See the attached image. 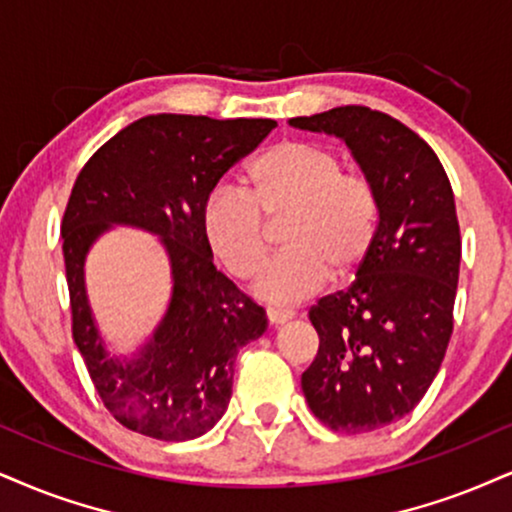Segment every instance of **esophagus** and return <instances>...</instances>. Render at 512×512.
I'll return each instance as SVG.
<instances>
[{
  "mask_svg": "<svg viewBox=\"0 0 512 512\" xmlns=\"http://www.w3.org/2000/svg\"><path fill=\"white\" fill-rule=\"evenodd\" d=\"M287 320H292V311H277V308H268V323L270 325H285Z\"/></svg>",
  "mask_w": 512,
  "mask_h": 512,
  "instance_id": "34e87169",
  "label": "esophagus"
}]
</instances>
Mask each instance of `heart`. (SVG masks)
I'll return each instance as SVG.
<instances>
[{"mask_svg": "<svg viewBox=\"0 0 512 512\" xmlns=\"http://www.w3.org/2000/svg\"><path fill=\"white\" fill-rule=\"evenodd\" d=\"M280 256L258 277L256 294L292 306L334 277H349L375 242L380 201L363 175L344 173L332 149L287 140L246 168V187L220 185L201 206L208 249L239 280L263 268L268 223H280Z\"/></svg>", "mask_w": 512, "mask_h": 512, "instance_id": "obj_1", "label": "heart"}]
</instances>
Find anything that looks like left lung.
<instances>
[{
  "label": "left lung",
  "instance_id": "left-lung-1",
  "mask_svg": "<svg viewBox=\"0 0 512 512\" xmlns=\"http://www.w3.org/2000/svg\"><path fill=\"white\" fill-rule=\"evenodd\" d=\"M289 125L344 140L380 201L356 280L308 311L320 346L301 375L308 408L330 430H380L418 406L449 346L460 270L451 182L430 144L368 106Z\"/></svg>",
  "mask_w": 512,
  "mask_h": 512
}]
</instances>
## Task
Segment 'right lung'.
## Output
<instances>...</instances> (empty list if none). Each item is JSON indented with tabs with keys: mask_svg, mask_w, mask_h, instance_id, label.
<instances>
[{
	"mask_svg": "<svg viewBox=\"0 0 512 512\" xmlns=\"http://www.w3.org/2000/svg\"><path fill=\"white\" fill-rule=\"evenodd\" d=\"M275 125L144 116L94 151L75 180L61 223L73 339L99 399L132 432L161 441L206 434L230 403L239 349L266 332V311L213 266L201 206ZM113 224L159 234L174 277L167 315L132 359L105 351L84 289L86 251Z\"/></svg>",
	"mask_w": 512,
	"mask_h": 512,
	"instance_id": "1",
	"label": "right lung"
}]
</instances>
